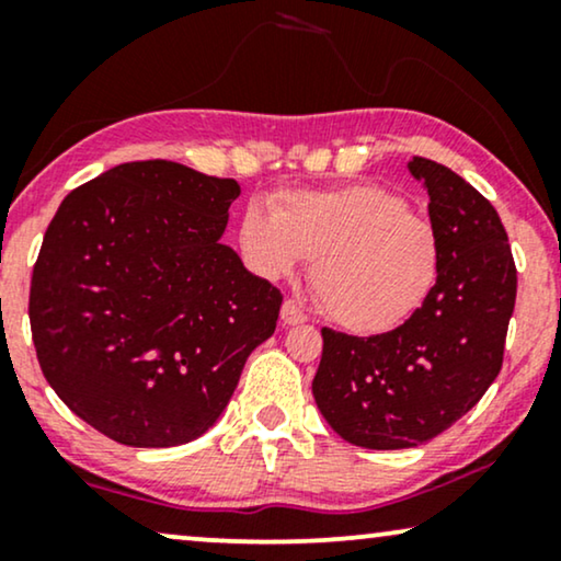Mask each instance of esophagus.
I'll return each instance as SVG.
<instances>
[{"instance_id":"esophagus-1","label":"esophagus","mask_w":561,"mask_h":561,"mask_svg":"<svg viewBox=\"0 0 561 561\" xmlns=\"http://www.w3.org/2000/svg\"><path fill=\"white\" fill-rule=\"evenodd\" d=\"M280 321L286 327H294V324H304L306 321V313H304V309L301 306H298L296 301H283V306H280Z\"/></svg>"}]
</instances>
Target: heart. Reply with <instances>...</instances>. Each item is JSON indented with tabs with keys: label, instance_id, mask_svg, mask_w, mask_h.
Returning <instances> with one entry per match:
<instances>
[{
	"label": "heart",
	"instance_id": "obj_1",
	"mask_svg": "<svg viewBox=\"0 0 561 561\" xmlns=\"http://www.w3.org/2000/svg\"><path fill=\"white\" fill-rule=\"evenodd\" d=\"M244 265L265 280L294 275L313 257L311 286L336 324L380 334L416 313L439 280L436 227L375 183L283 191L250 202L237 221Z\"/></svg>",
	"mask_w": 561,
	"mask_h": 561
}]
</instances>
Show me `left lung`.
Instances as JSON below:
<instances>
[{
  "mask_svg": "<svg viewBox=\"0 0 561 561\" xmlns=\"http://www.w3.org/2000/svg\"><path fill=\"white\" fill-rule=\"evenodd\" d=\"M409 171L424 181L439 232V280L393 332L321 329L311 386L329 426L365 449L419 447L462 419L501 373L516 306V263L493 204L428 158L416 156Z\"/></svg>",
  "mask_w": 561,
  "mask_h": 561,
  "instance_id": "8db88e82",
  "label": "left lung"
}]
</instances>
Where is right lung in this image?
<instances>
[{
    "mask_svg": "<svg viewBox=\"0 0 561 561\" xmlns=\"http://www.w3.org/2000/svg\"><path fill=\"white\" fill-rule=\"evenodd\" d=\"M237 196L234 179L137 160L73 188L50 219L30 280L37 363L110 439L202 436L275 332L280 290L221 244Z\"/></svg>",
    "mask_w": 561,
    "mask_h": 561,
    "instance_id": "add662e5",
    "label": "right lung"
}]
</instances>
